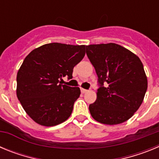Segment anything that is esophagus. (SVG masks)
I'll return each mask as SVG.
<instances>
[{"label": "esophagus", "mask_w": 159, "mask_h": 159, "mask_svg": "<svg viewBox=\"0 0 159 159\" xmlns=\"http://www.w3.org/2000/svg\"><path fill=\"white\" fill-rule=\"evenodd\" d=\"M88 92V90L84 89V88H81V92H82V93H85V92Z\"/></svg>", "instance_id": "34e87169"}]
</instances>
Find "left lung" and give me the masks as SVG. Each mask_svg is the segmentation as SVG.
<instances>
[{
	"instance_id": "left-lung-1",
	"label": "left lung",
	"mask_w": 159,
	"mask_h": 159,
	"mask_svg": "<svg viewBox=\"0 0 159 159\" xmlns=\"http://www.w3.org/2000/svg\"><path fill=\"white\" fill-rule=\"evenodd\" d=\"M95 67L99 88L97 99L89 105L99 123L116 125L133 116L141 106L147 89V78L139 57L114 43L86 46Z\"/></svg>"
}]
</instances>
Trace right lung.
I'll list each match as a JSON object with an SVG mask.
<instances>
[{"label":"right lung","mask_w":159,"mask_h":159,"mask_svg":"<svg viewBox=\"0 0 159 159\" xmlns=\"http://www.w3.org/2000/svg\"><path fill=\"white\" fill-rule=\"evenodd\" d=\"M85 45L46 43L32 50L16 75V95L24 110L38 124L52 127L67 120L80 95L78 87L63 85L85 56Z\"/></svg>","instance_id":"add662e5"}]
</instances>
